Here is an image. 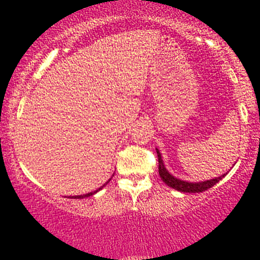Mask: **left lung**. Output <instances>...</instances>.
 <instances>
[{"mask_svg":"<svg viewBox=\"0 0 260 260\" xmlns=\"http://www.w3.org/2000/svg\"><path fill=\"white\" fill-rule=\"evenodd\" d=\"M156 154H157V159H159V175L161 177V180L165 182L169 187L174 188L176 190H180V192H184V193H201L204 192V190L209 189L216 184L225 175L220 176V177H215L213 180H208V181H203V182H187V181H182L180 178H176L175 176H172L170 172L166 170L165 165H164L162 157H161L160 151L156 149Z\"/></svg>","mask_w":260,"mask_h":260,"instance_id":"1","label":"left lung"}]
</instances>
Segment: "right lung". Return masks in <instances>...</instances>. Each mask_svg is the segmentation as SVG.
<instances>
[{"label":"right lung","mask_w":260,"mask_h":260,"mask_svg":"<svg viewBox=\"0 0 260 260\" xmlns=\"http://www.w3.org/2000/svg\"><path fill=\"white\" fill-rule=\"evenodd\" d=\"M110 180H111V178H110ZM110 180L106 182L105 184H107L110 182ZM105 184H104V186H101L99 189H96V190H94V192H90V193H86V194H83V196H73V197H70V198H74V199H82V198H85V197H90V196H92V194H95V193L96 192H99V190L101 189V188L103 187H105Z\"/></svg>","instance_id":"right-lung-1"}]
</instances>
